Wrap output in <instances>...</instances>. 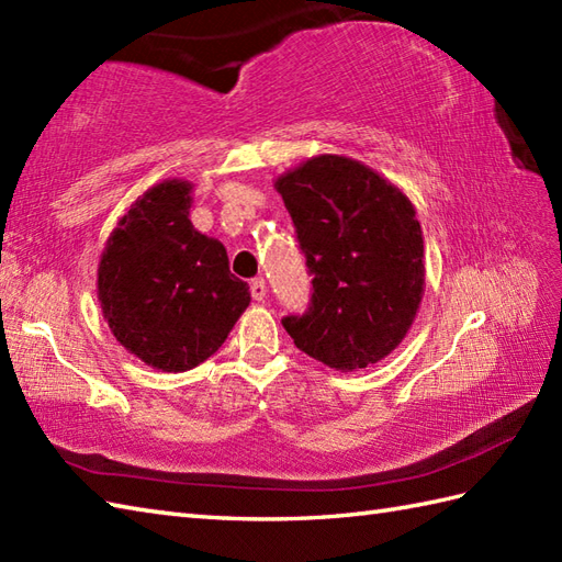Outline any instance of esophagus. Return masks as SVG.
<instances>
[{"mask_svg": "<svg viewBox=\"0 0 562 562\" xmlns=\"http://www.w3.org/2000/svg\"><path fill=\"white\" fill-rule=\"evenodd\" d=\"M266 294H268V284H266V280H262V278H254V280H250V296H254L256 302H262V300H266Z\"/></svg>", "mask_w": 562, "mask_h": 562, "instance_id": "34e87169", "label": "esophagus"}]
</instances>
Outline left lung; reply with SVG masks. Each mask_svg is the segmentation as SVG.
<instances>
[{
    "instance_id": "8db88e82",
    "label": "left lung",
    "mask_w": 562,
    "mask_h": 562,
    "mask_svg": "<svg viewBox=\"0 0 562 562\" xmlns=\"http://www.w3.org/2000/svg\"><path fill=\"white\" fill-rule=\"evenodd\" d=\"M312 274V300L282 326L340 372L386 357L423 300V232L413 202L364 164L324 154L278 178Z\"/></svg>"
}]
</instances>
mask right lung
I'll return each mask as SVG.
<instances>
[{
  "instance_id": "add662e5",
  "label": "right lung",
  "mask_w": 562,
  "mask_h": 562,
  "mask_svg": "<svg viewBox=\"0 0 562 562\" xmlns=\"http://www.w3.org/2000/svg\"><path fill=\"white\" fill-rule=\"evenodd\" d=\"M190 183L149 188L99 262V300L117 342L161 372H186L229 336L250 302L226 248L190 224Z\"/></svg>"
}]
</instances>
